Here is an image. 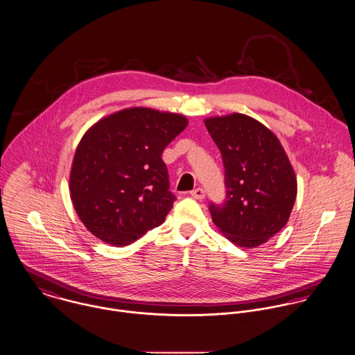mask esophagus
<instances>
[{
	"label": "esophagus",
	"instance_id": "esophagus-1",
	"mask_svg": "<svg viewBox=\"0 0 355 355\" xmlns=\"http://www.w3.org/2000/svg\"><path fill=\"white\" fill-rule=\"evenodd\" d=\"M191 195H192L193 198H196V200H201V198L205 197V192H204L201 188H197V189L191 192Z\"/></svg>",
	"mask_w": 355,
	"mask_h": 355
}]
</instances>
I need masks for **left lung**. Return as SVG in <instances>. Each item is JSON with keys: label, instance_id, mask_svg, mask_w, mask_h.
Returning <instances> with one entry per match:
<instances>
[{"label": "left lung", "instance_id": "8db88e82", "mask_svg": "<svg viewBox=\"0 0 355 355\" xmlns=\"http://www.w3.org/2000/svg\"><path fill=\"white\" fill-rule=\"evenodd\" d=\"M225 166L226 198L209 204L212 222L241 248H256L287 223L297 178L275 135L257 119L229 114L204 121Z\"/></svg>", "mask_w": 355, "mask_h": 355}]
</instances>
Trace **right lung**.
Returning a JSON list of instances; mask_svg holds the SVG:
<instances>
[{
    "label": "right lung",
    "instance_id": "obj_1",
    "mask_svg": "<svg viewBox=\"0 0 355 355\" xmlns=\"http://www.w3.org/2000/svg\"><path fill=\"white\" fill-rule=\"evenodd\" d=\"M187 125L181 114L132 107L99 119L84 133L69 192L88 232L121 248L164 222L175 196L162 154Z\"/></svg>",
    "mask_w": 355,
    "mask_h": 355
}]
</instances>
